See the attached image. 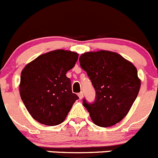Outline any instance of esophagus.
I'll return each mask as SVG.
<instances>
[{"mask_svg":"<svg viewBox=\"0 0 158 158\" xmlns=\"http://www.w3.org/2000/svg\"><path fill=\"white\" fill-rule=\"evenodd\" d=\"M78 96H79V99H82V98H83V93H82V92H80L79 93H78Z\"/></svg>","mask_w":158,"mask_h":158,"instance_id":"34e87169","label":"esophagus"}]
</instances>
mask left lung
I'll use <instances>...</instances> for the list:
<instances>
[{
    "mask_svg": "<svg viewBox=\"0 0 158 158\" xmlns=\"http://www.w3.org/2000/svg\"><path fill=\"white\" fill-rule=\"evenodd\" d=\"M96 91L93 102L82 99L83 106L96 125L108 127L126 116L140 88L137 70L131 62L116 52H86L79 58Z\"/></svg>",
    "mask_w": 158,
    "mask_h": 158,
    "instance_id": "8db88e82",
    "label": "left lung"
}]
</instances>
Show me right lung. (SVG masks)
I'll use <instances>...</instances> for the list:
<instances>
[{
  "mask_svg": "<svg viewBox=\"0 0 158 158\" xmlns=\"http://www.w3.org/2000/svg\"><path fill=\"white\" fill-rule=\"evenodd\" d=\"M78 57L73 52L56 50L38 56L21 72V99L32 117L40 123H62L79 99L72 91L71 80L66 76Z\"/></svg>",
  "mask_w": 158,
  "mask_h": 158,
  "instance_id": "1",
  "label": "right lung"
}]
</instances>
